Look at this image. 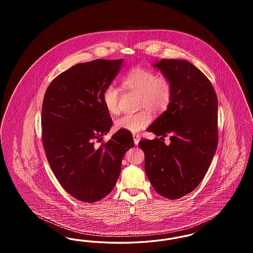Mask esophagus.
I'll list each match as a JSON object with an SVG mask.
<instances>
[{
  "label": "esophagus",
  "mask_w": 253,
  "mask_h": 253,
  "mask_svg": "<svg viewBox=\"0 0 253 253\" xmlns=\"http://www.w3.org/2000/svg\"><path fill=\"white\" fill-rule=\"evenodd\" d=\"M132 137H133V142H134V144L138 145V142H139V140H140V136H139L138 134H133Z\"/></svg>",
  "instance_id": "obj_1"
}]
</instances>
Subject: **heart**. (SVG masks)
Masks as SVG:
<instances>
[{
    "instance_id": "obj_1",
    "label": "heart",
    "mask_w": 253,
    "mask_h": 253,
    "mask_svg": "<svg viewBox=\"0 0 253 253\" xmlns=\"http://www.w3.org/2000/svg\"><path fill=\"white\" fill-rule=\"evenodd\" d=\"M124 88L139 94L138 108L135 114H127L115 121L118 130L137 132L146 128L151 122L150 110L153 113H162L168 108L172 96V84L166 76L157 74L145 68H134L122 80ZM121 91L115 85H108L102 93V101L111 114L120 113Z\"/></svg>"
}]
</instances>
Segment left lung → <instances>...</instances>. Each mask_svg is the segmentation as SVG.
<instances>
[{
	"label": "left lung",
	"instance_id": "1",
	"mask_svg": "<svg viewBox=\"0 0 253 253\" xmlns=\"http://www.w3.org/2000/svg\"><path fill=\"white\" fill-rule=\"evenodd\" d=\"M172 84L167 110L147 129L158 137L142 139L146 174L160 195L178 199L204 178L216 151V94L209 79L191 62L161 60L154 64ZM170 135L171 143L164 138Z\"/></svg>",
	"mask_w": 253,
	"mask_h": 253
}]
</instances>
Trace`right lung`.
Segmentation results:
<instances>
[{
    "label": "right lung",
    "instance_id": "right-lung-1",
    "mask_svg": "<svg viewBox=\"0 0 253 253\" xmlns=\"http://www.w3.org/2000/svg\"><path fill=\"white\" fill-rule=\"evenodd\" d=\"M122 61L78 63L54 79L43 97L42 144L49 165L63 189L83 202L93 203L111 193L124 154L134 145L132 133L120 130L95 146L113 124L102 93Z\"/></svg>",
    "mask_w": 253,
    "mask_h": 253
}]
</instances>
